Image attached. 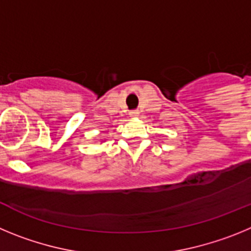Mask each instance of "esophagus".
<instances>
[{"instance_id": "34e87169", "label": "esophagus", "mask_w": 251, "mask_h": 251, "mask_svg": "<svg viewBox=\"0 0 251 251\" xmlns=\"http://www.w3.org/2000/svg\"><path fill=\"white\" fill-rule=\"evenodd\" d=\"M129 115L132 117V118H137V117L139 115V112H138V110H132V112L129 113Z\"/></svg>"}]
</instances>
